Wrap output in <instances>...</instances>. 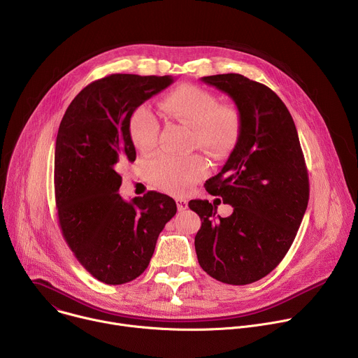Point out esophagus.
<instances>
[{
	"label": "esophagus",
	"instance_id": "esophagus-1",
	"mask_svg": "<svg viewBox=\"0 0 358 358\" xmlns=\"http://www.w3.org/2000/svg\"><path fill=\"white\" fill-rule=\"evenodd\" d=\"M176 202H177V208H178V211H185V210L188 208V202H187V199H184V198H177V199H176Z\"/></svg>",
	"mask_w": 358,
	"mask_h": 358
}]
</instances>
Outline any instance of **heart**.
<instances>
[{"label":"heart","instance_id":"heart-1","mask_svg":"<svg viewBox=\"0 0 358 358\" xmlns=\"http://www.w3.org/2000/svg\"><path fill=\"white\" fill-rule=\"evenodd\" d=\"M163 108L178 120L189 124L194 143L211 155H227L241 133V119L232 106L218 105L211 92L194 85H184L173 90ZM160 123L147 105L137 106L129 117V134L134 147L148 151L157 143ZM147 178L152 185L170 194H185L206 173V164L198 156L178 157L157 152L144 164Z\"/></svg>","mask_w":358,"mask_h":358}]
</instances>
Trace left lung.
<instances>
[{"label": "left lung", "instance_id": "1", "mask_svg": "<svg viewBox=\"0 0 358 358\" xmlns=\"http://www.w3.org/2000/svg\"><path fill=\"white\" fill-rule=\"evenodd\" d=\"M201 80L234 100L241 133L208 184L234 213L221 218L207 199L188 203L202 221L196 258L214 279L248 285L271 273L293 243L309 202L308 169L294 122L272 89L239 73Z\"/></svg>", "mask_w": 358, "mask_h": 358}]
</instances>
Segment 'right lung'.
Instances as JSON below:
<instances>
[{"instance_id": "right-lung-1", "label": "right lung", "mask_w": 358, "mask_h": 358, "mask_svg": "<svg viewBox=\"0 0 358 358\" xmlns=\"http://www.w3.org/2000/svg\"><path fill=\"white\" fill-rule=\"evenodd\" d=\"M173 76L115 73L82 89L66 109L55 147V198L62 235L80 265L106 285L140 276L176 201L148 191L124 201L119 171L136 160L129 117Z\"/></svg>"}]
</instances>
